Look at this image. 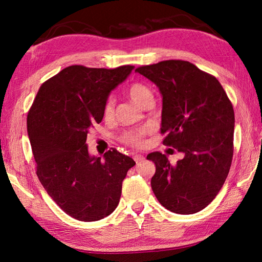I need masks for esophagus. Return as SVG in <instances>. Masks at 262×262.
<instances>
[{"instance_id": "34e87169", "label": "esophagus", "mask_w": 262, "mask_h": 262, "mask_svg": "<svg viewBox=\"0 0 262 262\" xmlns=\"http://www.w3.org/2000/svg\"><path fill=\"white\" fill-rule=\"evenodd\" d=\"M133 158H134V161L136 163H141L144 159V156H142V155H134V156H133Z\"/></svg>"}]
</instances>
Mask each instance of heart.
<instances>
[{"mask_svg":"<svg viewBox=\"0 0 262 262\" xmlns=\"http://www.w3.org/2000/svg\"><path fill=\"white\" fill-rule=\"evenodd\" d=\"M128 96L130 97L132 100L134 101L141 107H144L145 105L150 101H154V95L152 91L150 90V88L147 84L142 82H134L132 83L127 89ZM103 115L105 120H112L114 117V100L113 98H108L106 100L104 105V111ZM149 133L148 128H140V129H132V130H126L122 133L121 135V141L123 143H126L130 147L134 148H140L144 144V137Z\"/></svg>","mask_w":262,"mask_h":262,"instance_id":"heart-1","label":"heart"}]
</instances>
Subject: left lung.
<instances>
[{"instance_id":"left-lung-1","label":"left lung","mask_w":262,"mask_h":262,"mask_svg":"<svg viewBox=\"0 0 262 262\" xmlns=\"http://www.w3.org/2000/svg\"><path fill=\"white\" fill-rule=\"evenodd\" d=\"M135 72L162 94L163 144L185 155L176 165L166 155H148L156 165L154 194L167 210L195 214L214 200L229 174L234 130L231 101L215 76L188 61H161Z\"/></svg>"}]
</instances>
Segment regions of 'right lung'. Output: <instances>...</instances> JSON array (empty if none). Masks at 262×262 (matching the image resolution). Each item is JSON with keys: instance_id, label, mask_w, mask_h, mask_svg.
<instances>
[{"instance_id": "1", "label": "right lung", "mask_w": 262, "mask_h": 262, "mask_svg": "<svg viewBox=\"0 0 262 262\" xmlns=\"http://www.w3.org/2000/svg\"><path fill=\"white\" fill-rule=\"evenodd\" d=\"M134 67L70 66L41 84L28 114V134L37 176L66 214L83 222L112 214L122 181L135 162L117 149L104 159L89 155L86 136L103 120L110 92Z\"/></svg>"}]
</instances>
